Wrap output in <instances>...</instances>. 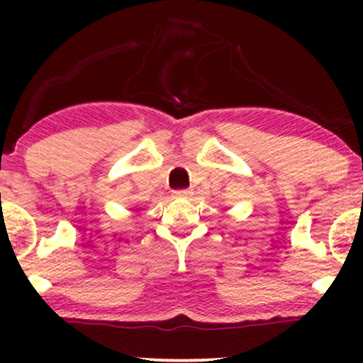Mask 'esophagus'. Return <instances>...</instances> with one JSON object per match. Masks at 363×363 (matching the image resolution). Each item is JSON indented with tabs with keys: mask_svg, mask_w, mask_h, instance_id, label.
Segmentation results:
<instances>
[{
	"mask_svg": "<svg viewBox=\"0 0 363 363\" xmlns=\"http://www.w3.org/2000/svg\"><path fill=\"white\" fill-rule=\"evenodd\" d=\"M191 194H193V193H191L189 189H179V191H174V196H176V198H189Z\"/></svg>",
	"mask_w": 363,
	"mask_h": 363,
	"instance_id": "34e87169",
	"label": "esophagus"
}]
</instances>
